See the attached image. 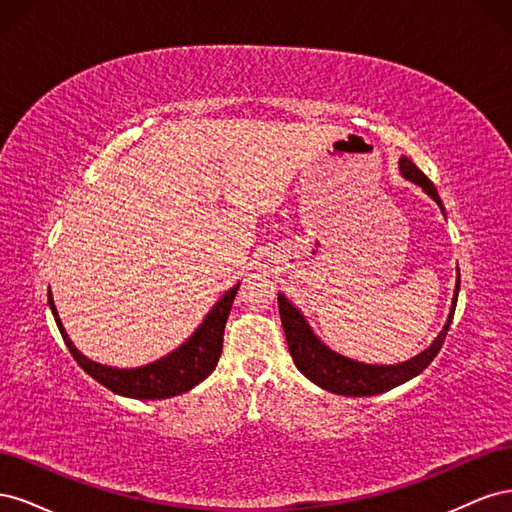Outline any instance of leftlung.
I'll list each match as a JSON object with an SVG mask.
<instances>
[{
	"label": "left lung",
	"mask_w": 512,
	"mask_h": 512,
	"mask_svg": "<svg viewBox=\"0 0 512 512\" xmlns=\"http://www.w3.org/2000/svg\"><path fill=\"white\" fill-rule=\"evenodd\" d=\"M399 170L408 181L421 185V188L436 200L440 209L444 211L436 185L425 177L423 170L416 168V164L410 158L406 156L399 158ZM457 294H459V275H457L451 314H448V320L444 324V329L440 331V335L433 339V344L427 350L412 356L410 361L397 363V365H367V363L352 361L348 356L337 354L320 342V339L314 335L312 327H309L307 320L303 318V314L284 297V294H277V305H280V316H282V327L286 333L288 350L301 374L312 380L314 384H318L320 389L331 391L335 395L369 397V395L391 391L395 386L412 380L414 376L421 374L433 359H436L446 339V333L451 329Z\"/></svg>",
	"instance_id": "left-lung-1"
}]
</instances>
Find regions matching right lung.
Masks as SVG:
<instances>
[{
  "instance_id": "right-lung-1",
  "label": "right lung",
  "mask_w": 512,
  "mask_h": 512,
  "mask_svg": "<svg viewBox=\"0 0 512 512\" xmlns=\"http://www.w3.org/2000/svg\"><path fill=\"white\" fill-rule=\"evenodd\" d=\"M237 290H239V284L232 286L224 297L213 305L203 324H200V327L194 331V335L183 346L162 356V359L156 363L134 367V369H117V367L100 365L96 361L87 359V356L76 350V346L70 342L64 324H61L57 316L51 292H49V305L59 327V333L64 337V342L70 354L74 356V361L79 363L91 378L104 384L108 391L123 397L168 399L194 389V386L203 382L215 369V365H218L222 344H224V327H226V320L230 314L232 301H235Z\"/></svg>"
}]
</instances>
